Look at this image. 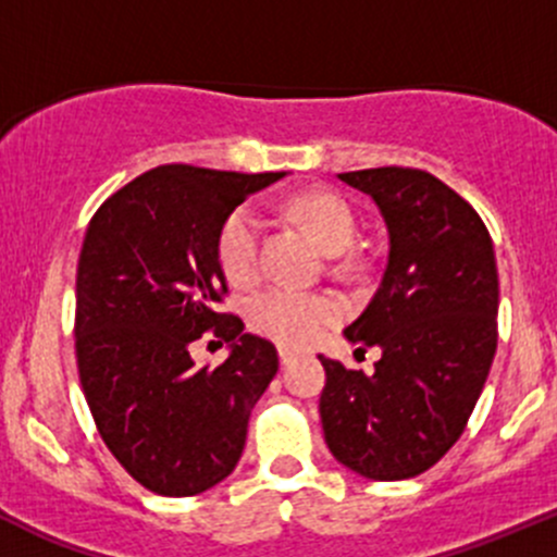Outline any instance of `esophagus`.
Instances as JSON below:
<instances>
[{"mask_svg":"<svg viewBox=\"0 0 557 557\" xmlns=\"http://www.w3.org/2000/svg\"><path fill=\"white\" fill-rule=\"evenodd\" d=\"M295 357H297V354L292 351V348H278V359H281V364H284V367L295 362Z\"/></svg>","mask_w":557,"mask_h":557,"instance_id":"1","label":"esophagus"}]
</instances>
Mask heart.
Here are the masks:
<instances>
[{"label":"heart","instance_id":"b5f03b06","mask_svg":"<svg viewBox=\"0 0 557 557\" xmlns=\"http://www.w3.org/2000/svg\"><path fill=\"white\" fill-rule=\"evenodd\" d=\"M292 211L330 257L351 249L357 236V216L341 195L326 190L300 193L292 200ZM260 236L262 220L255 206H238L227 216L216 240V255L227 278L236 284L255 278L260 268ZM246 313L249 324L271 341L284 346H308L326 326L335 324L341 306L326 295H313L292 286H268L251 297Z\"/></svg>","mask_w":557,"mask_h":557}]
</instances>
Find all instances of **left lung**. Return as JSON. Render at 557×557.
Returning a JSON list of instances; mask_svg holds the SVG:
<instances>
[{
    "label": "left lung",
    "instance_id": "1",
    "mask_svg": "<svg viewBox=\"0 0 557 557\" xmlns=\"http://www.w3.org/2000/svg\"><path fill=\"white\" fill-rule=\"evenodd\" d=\"M337 180L370 195L388 231L381 286L346 326L381 348L375 372L319 357L326 448L370 480L426 472L461 437L496 354L498 273L478 211L418 169H364Z\"/></svg>",
    "mask_w": 557,
    "mask_h": 557
}]
</instances>
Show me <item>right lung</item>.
<instances>
[{
    "instance_id": "1",
    "label": "right lung",
    "mask_w": 557,
    "mask_h": 557,
    "mask_svg": "<svg viewBox=\"0 0 557 557\" xmlns=\"http://www.w3.org/2000/svg\"><path fill=\"white\" fill-rule=\"evenodd\" d=\"M276 174L158 165L101 203L77 262V367L101 440L160 496H195L236 469L251 407L278 370L276 346L216 313L227 292L216 240ZM214 329L220 368L189 346Z\"/></svg>"
}]
</instances>
